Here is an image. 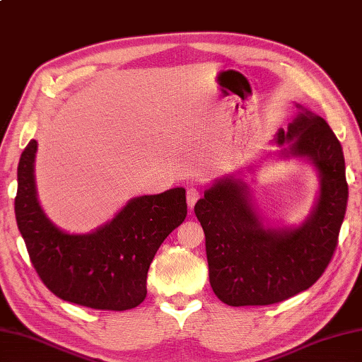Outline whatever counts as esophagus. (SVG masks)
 <instances>
[{
    "label": "esophagus",
    "instance_id": "obj_1",
    "mask_svg": "<svg viewBox=\"0 0 362 362\" xmlns=\"http://www.w3.org/2000/svg\"><path fill=\"white\" fill-rule=\"evenodd\" d=\"M186 198H187V206L190 207V210L193 209V206L197 204V201L199 199V190L197 189V187H190V189H187V195H186Z\"/></svg>",
    "mask_w": 362,
    "mask_h": 362
}]
</instances>
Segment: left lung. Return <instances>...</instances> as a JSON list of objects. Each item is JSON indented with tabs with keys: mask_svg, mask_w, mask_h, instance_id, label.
Here are the masks:
<instances>
[{
	"mask_svg": "<svg viewBox=\"0 0 362 362\" xmlns=\"http://www.w3.org/2000/svg\"><path fill=\"white\" fill-rule=\"evenodd\" d=\"M276 143L284 156L308 158L320 173V198L295 228L269 227L255 211L247 184L218 180L195 206L206 233L210 286L227 305H269L312 287L337 250L349 186L342 147L324 118L296 104Z\"/></svg>",
	"mask_w": 362,
	"mask_h": 362,
	"instance_id": "obj_1",
	"label": "left lung"
}]
</instances>
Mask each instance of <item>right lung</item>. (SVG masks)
I'll use <instances>...</instances> for the list:
<instances>
[{
    "instance_id": "add662e5",
    "label": "right lung",
    "mask_w": 362,
    "mask_h": 362,
    "mask_svg": "<svg viewBox=\"0 0 362 362\" xmlns=\"http://www.w3.org/2000/svg\"><path fill=\"white\" fill-rule=\"evenodd\" d=\"M37 141L18 164L16 224L38 276L64 301L95 310H129L144 301L147 272L163 241L187 216L186 190L130 199L112 221L87 235L66 233L44 214L35 187Z\"/></svg>"
}]
</instances>
